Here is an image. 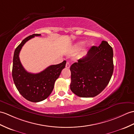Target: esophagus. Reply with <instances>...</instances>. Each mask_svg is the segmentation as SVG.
<instances>
[{
	"label": "esophagus",
	"instance_id": "34e87169",
	"mask_svg": "<svg viewBox=\"0 0 134 134\" xmlns=\"http://www.w3.org/2000/svg\"><path fill=\"white\" fill-rule=\"evenodd\" d=\"M66 67L67 68H69L70 67V64L69 63H68V62H67V63H66Z\"/></svg>",
	"mask_w": 134,
	"mask_h": 134
}]
</instances>
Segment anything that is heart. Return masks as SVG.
Masks as SVG:
<instances>
[{
    "mask_svg": "<svg viewBox=\"0 0 134 134\" xmlns=\"http://www.w3.org/2000/svg\"><path fill=\"white\" fill-rule=\"evenodd\" d=\"M84 43H85V42H79L78 44H77V46H82Z\"/></svg>",
    "mask_w": 134,
    "mask_h": 134,
    "instance_id": "b5f03b06",
    "label": "heart"
}]
</instances>
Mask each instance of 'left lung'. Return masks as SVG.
I'll return each instance as SVG.
<instances>
[{"label": "left lung", "mask_w": 134, "mask_h": 134, "mask_svg": "<svg viewBox=\"0 0 134 134\" xmlns=\"http://www.w3.org/2000/svg\"><path fill=\"white\" fill-rule=\"evenodd\" d=\"M70 88L76 95H98L109 83L114 71L113 49L106 41L92 46L87 54L71 65Z\"/></svg>", "instance_id": "8db88e82"}]
</instances>
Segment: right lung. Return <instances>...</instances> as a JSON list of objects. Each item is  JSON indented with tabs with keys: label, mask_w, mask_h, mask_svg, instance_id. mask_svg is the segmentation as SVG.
Segmentation results:
<instances>
[{
	"label": "right lung",
	"mask_w": 134,
	"mask_h": 134,
	"mask_svg": "<svg viewBox=\"0 0 134 134\" xmlns=\"http://www.w3.org/2000/svg\"><path fill=\"white\" fill-rule=\"evenodd\" d=\"M40 34H33L27 37L16 48L13 58L12 75L18 91L27 100L39 102L47 98L54 89V84L62 70L66 66V61L51 65L38 74L30 73L24 69L19 59V53L28 40Z\"/></svg>",
	"instance_id": "obj_1"
}]
</instances>
